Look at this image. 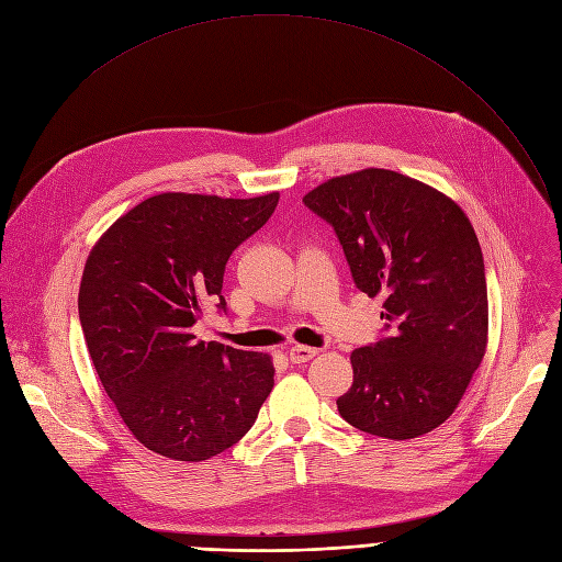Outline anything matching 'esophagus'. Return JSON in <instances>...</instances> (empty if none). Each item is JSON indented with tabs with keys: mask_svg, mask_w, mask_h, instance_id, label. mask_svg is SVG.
Masks as SVG:
<instances>
[{
	"mask_svg": "<svg viewBox=\"0 0 562 562\" xmlns=\"http://www.w3.org/2000/svg\"><path fill=\"white\" fill-rule=\"evenodd\" d=\"M315 355H317V350H315V347H311V345H292L290 350H288V357H290L292 363H306Z\"/></svg>",
	"mask_w": 562,
	"mask_h": 562,
	"instance_id": "esophagus-1",
	"label": "esophagus"
}]
</instances>
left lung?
<instances>
[{
    "label": "left lung",
    "mask_w": 562,
    "mask_h": 562,
    "mask_svg": "<svg viewBox=\"0 0 562 562\" xmlns=\"http://www.w3.org/2000/svg\"><path fill=\"white\" fill-rule=\"evenodd\" d=\"M304 203L334 226L357 288L384 297L389 336L352 352L340 416L395 441L432 432L487 352L485 265L469 217L435 187L375 167L325 180Z\"/></svg>",
    "instance_id": "8db88e82"
}]
</instances>
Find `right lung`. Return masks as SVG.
<instances>
[{"mask_svg": "<svg viewBox=\"0 0 562 562\" xmlns=\"http://www.w3.org/2000/svg\"><path fill=\"white\" fill-rule=\"evenodd\" d=\"M279 203L165 192L125 212L89 251L79 323L104 393L148 450L203 462L243 439L274 386L265 352L203 342L201 306L222 297L231 254Z\"/></svg>", "mask_w": 562, "mask_h": 562, "instance_id": "add662e5", "label": "right lung"}]
</instances>
